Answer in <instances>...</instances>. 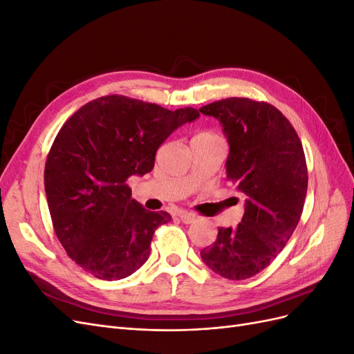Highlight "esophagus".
<instances>
[{
    "instance_id": "1",
    "label": "esophagus",
    "mask_w": 354,
    "mask_h": 354,
    "mask_svg": "<svg viewBox=\"0 0 354 354\" xmlns=\"http://www.w3.org/2000/svg\"><path fill=\"white\" fill-rule=\"evenodd\" d=\"M178 218L183 221L185 224H190L196 221L195 214H189V212H178Z\"/></svg>"
}]
</instances>
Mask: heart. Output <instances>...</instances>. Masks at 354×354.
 <instances>
[{
    "label": "heart",
    "instance_id": "b5f03b06",
    "mask_svg": "<svg viewBox=\"0 0 354 354\" xmlns=\"http://www.w3.org/2000/svg\"><path fill=\"white\" fill-rule=\"evenodd\" d=\"M195 138H201V140H217V136L211 131H202L195 136Z\"/></svg>",
    "mask_w": 354,
    "mask_h": 354
}]
</instances>
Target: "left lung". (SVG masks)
<instances>
[{"instance_id":"1","label":"left lung","mask_w":354,"mask_h":354,"mask_svg":"<svg viewBox=\"0 0 354 354\" xmlns=\"http://www.w3.org/2000/svg\"><path fill=\"white\" fill-rule=\"evenodd\" d=\"M199 111L220 121L230 147L227 178L246 196L242 221L218 229L201 259L226 279L243 281L276 259L301 217L308 181L303 145L282 112L266 102L230 97Z\"/></svg>"}]
</instances>
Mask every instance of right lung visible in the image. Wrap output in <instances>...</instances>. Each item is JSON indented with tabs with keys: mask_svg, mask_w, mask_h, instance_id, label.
Instances as JSON below:
<instances>
[{
	"mask_svg": "<svg viewBox=\"0 0 354 354\" xmlns=\"http://www.w3.org/2000/svg\"><path fill=\"white\" fill-rule=\"evenodd\" d=\"M196 118L194 108L168 111L112 94L60 128L46 162V195L57 239L84 270L120 281L146 263L155 230L171 216L143 208L125 181L151 173L158 147Z\"/></svg>",
	"mask_w": 354,
	"mask_h": 354,
	"instance_id": "1",
	"label": "right lung"
}]
</instances>
